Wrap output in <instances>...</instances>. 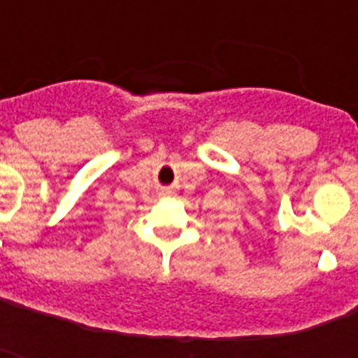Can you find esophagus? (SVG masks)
<instances>
[{
    "label": "esophagus",
    "mask_w": 358,
    "mask_h": 358,
    "mask_svg": "<svg viewBox=\"0 0 358 358\" xmlns=\"http://www.w3.org/2000/svg\"><path fill=\"white\" fill-rule=\"evenodd\" d=\"M167 193H169V191H167Z\"/></svg>",
    "instance_id": "34e87169"
}]
</instances>
